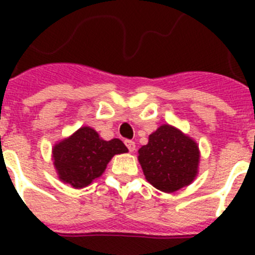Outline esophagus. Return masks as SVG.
<instances>
[{
    "instance_id": "34e87169",
    "label": "esophagus",
    "mask_w": 255,
    "mask_h": 255,
    "mask_svg": "<svg viewBox=\"0 0 255 255\" xmlns=\"http://www.w3.org/2000/svg\"><path fill=\"white\" fill-rule=\"evenodd\" d=\"M125 144H126V147H128V149H129L130 152H134V150H135V143H134V141L129 140V139H126Z\"/></svg>"
}]
</instances>
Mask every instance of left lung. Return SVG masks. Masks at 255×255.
Masks as SVG:
<instances>
[{
  "label": "left lung",
  "mask_w": 255,
  "mask_h": 255,
  "mask_svg": "<svg viewBox=\"0 0 255 255\" xmlns=\"http://www.w3.org/2000/svg\"><path fill=\"white\" fill-rule=\"evenodd\" d=\"M138 153L147 181L164 193L190 185L197 176L200 157L198 144L171 125L159 126Z\"/></svg>",
  "instance_id": "1"
}]
</instances>
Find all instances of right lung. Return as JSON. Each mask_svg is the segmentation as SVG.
I'll return each mask as SVG.
<instances>
[{"mask_svg":"<svg viewBox=\"0 0 255 255\" xmlns=\"http://www.w3.org/2000/svg\"><path fill=\"white\" fill-rule=\"evenodd\" d=\"M120 139L103 140L89 126H83L52 149L58 179L75 189H82L102 176L115 154L126 153Z\"/></svg>","mask_w":255,"mask_h":255,"instance_id":"obj_1","label":"right lung"}]
</instances>
